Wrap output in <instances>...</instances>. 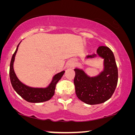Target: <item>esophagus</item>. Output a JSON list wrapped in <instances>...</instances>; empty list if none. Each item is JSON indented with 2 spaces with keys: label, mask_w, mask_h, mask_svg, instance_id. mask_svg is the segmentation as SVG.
I'll return each mask as SVG.
<instances>
[{
  "label": "esophagus",
  "mask_w": 135,
  "mask_h": 135,
  "mask_svg": "<svg viewBox=\"0 0 135 135\" xmlns=\"http://www.w3.org/2000/svg\"><path fill=\"white\" fill-rule=\"evenodd\" d=\"M67 66H68V68H73V66H74V64H73V62H69L68 64V65H67Z\"/></svg>",
  "instance_id": "34e87169"
}]
</instances>
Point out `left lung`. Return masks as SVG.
I'll return each mask as SVG.
<instances>
[{
    "mask_svg": "<svg viewBox=\"0 0 135 135\" xmlns=\"http://www.w3.org/2000/svg\"><path fill=\"white\" fill-rule=\"evenodd\" d=\"M97 54L104 59V70L95 77H89L83 70L75 69L74 84L77 97L88 104L105 102L112 96L117 86L118 73L114 54L106 46H99ZM97 54L88 55L93 58Z\"/></svg>",
    "mask_w": 135,
    "mask_h": 135,
    "instance_id": "8db88e82",
    "label": "left lung"
}]
</instances>
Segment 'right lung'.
Wrapping results in <instances>:
<instances>
[{
    "mask_svg": "<svg viewBox=\"0 0 135 135\" xmlns=\"http://www.w3.org/2000/svg\"><path fill=\"white\" fill-rule=\"evenodd\" d=\"M19 44L20 43L18 44L16 51L12 57L11 64H10L9 76L12 86L14 90L16 91V93L28 102L41 103L49 100L54 96L56 84L62 78L65 71H63L62 72L56 74L53 77L51 84L48 87L46 88H34L25 85L17 78L16 74H15L14 68H13L15 56H16Z\"/></svg>",
    "mask_w": 135,
    "mask_h": 135,
    "instance_id": "1",
    "label": "right lung"
}]
</instances>
